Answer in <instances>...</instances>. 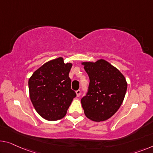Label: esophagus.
<instances>
[{
  "label": "esophagus",
  "mask_w": 153,
  "mask_h": 153,
  "mask_svg": "<svg viewBox=\"0 0 153 153\" xmlns=\"http://www.w3.org/2000/svg\"><path fill=\"white\" fill-rule=\"evenodd\" d=\"M76 96H77V97L80 96V93H81L80 90H77V91H76Z\"/></svg>",
  "instance_id": "obj_1"
}]
</instances>
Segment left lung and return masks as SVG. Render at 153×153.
<instances>
[{"label": "left lung", "mask_w": 153, "mask_h": 153, "mask_svg": "<svg viewBox=\"0 0 153 153\" xmlns=\"http://www.w3.org/2000/svg\"><path fill=\"white\" fill-rule=\"evenodd\" d=\"M89 77L88 91L81 100L86 117L102 122L112 117L124 101L127 82L117 68L104 59L96 62H83Z\"/></svg>", "instance_id": "obj_1"}]
</instances>
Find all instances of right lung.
<instances>
[{"label": "right lung", "instance_id": "obj_1", "mask_svg": "<svg viewBox=\"0 0 153 153\" xmlns=\"http://www.w3.org/2000/svg\"><path fill=\"white\" fill-rule=\"evenodd\" d=\"M72 63L62 57L49 60L35 71L29 79V97L39 115L48 121L63 118L76 96L69 77Z\"/></svg>", "mask_w": 153, "mask_h": 153}]
</instances>
